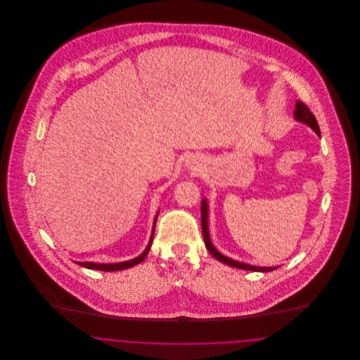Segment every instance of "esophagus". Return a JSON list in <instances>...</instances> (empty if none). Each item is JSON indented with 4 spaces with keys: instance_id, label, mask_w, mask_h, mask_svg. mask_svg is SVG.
I'll use <instances>...</instances> for the list:
<instances>
[{
    "instance_id": "obj_1",
    "label": "esophagus",
    "mask_w": 360,
    "mask_h": 360,
    "mask_svg": "<svg viewBox=\"0 0 360 360\" xmlns=\"http://www.w3.org/2000/svg\"><path fill=\"white\" fill-rule=\"evenodd\" d=\"M188 169L194 172H200V169H201L200 160L197 158H194V156H191L190 159H188Z\"/></svg>"
}]
</instances>
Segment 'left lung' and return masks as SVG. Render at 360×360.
Wrapping results in <instances>:
<instances>
[{"label": "left lung", "instance_id": "left-lung-1", "mask_svg": "<svg viewBox=\"0 0 360 360\" xmlns=\"http://www.w3.org/2000/svg\"><path fill=\"white\" fill-rule=\"evenodd\" d=\"M294 117L295 120L301 121L304 124L309 125L319 136H320V128H319V124L317 120L314 117V115L309 110L308 106L302 101H297L295 105V110H294ZM201 226H202V235H204V241H205L206 248L207 251L216 257L217 260L223 262L228 266H232V267H236V269H241V270H248V271H260V273H267V271H273L278 267H255V266H251V264H245V263H240L236 260H232L229 257H224L221 255L212 244L210 238H209V229H207V205H206L205 200H202L201 202Z\"/></svg>", "mask_w": 360, "mask_h": 360}]
</instances>
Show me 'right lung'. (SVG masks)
I'll list each match as a JSON object with an SVG mask.
<instances>
[{
    "instance_id": "add662e5",
    "label": "right lung",
    "mask_w": 360,
    "mask_h": 360,
    "mask_svg": "<svg viewBox=\"0 0 360 360\" xmlns=\"http://www.w3.org/2000/svg\"><path fill=\"white\" fill-rule=\"evenodd\" d=\"M156 219H158V214L155 217L154 228H153V233H151V239L150 243L147 245V248L144 250V252L141 255L132 259V260H128V262H121V263H109V264H103V263H93V262H86V263H81V262H77L79 266L86 267V269H90V270H100V271H119V270H125V269H129L135 264H139L140 262L144 260V257H147L150 248H151V244H153V238H154L155 232V224H156Z\"/></svg>"
}]
</instances>
